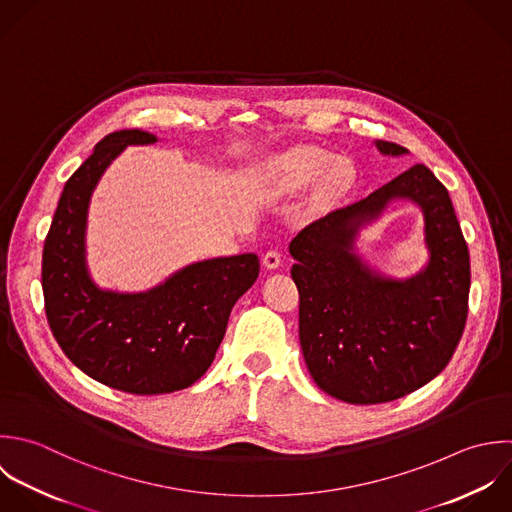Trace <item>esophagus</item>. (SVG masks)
<instances>
[{"instance_id":"1","label":"esophagus","mask_w":512,"mask_h":512,"mask_svg":"<svg viewBox=\"0 0 512 512\" xmlns=\"http://www.w3.org/2000/svg\"><path fill=\"white\" fill-rule=\"evenodd\" d=\"M263 265L267 269H277L281 265V253L275 251V249H269L265 255H263Z\"/></svg>"}]
</instances>
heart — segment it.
<instances>
[{"instance_id": "1", "label": "heart", "mask_w": 512, "mask_h": 512, "mask_svg": "<svg viewBox=\"0 0 512 512\" xmlns=\"http://www.w3.org/2000/svg\"><path fill=\"white\" fill-rule=\"evenodd\" d=\"M275 175L285 189L307 187L319 176L315 203L321 207L333 205L353 179V171L345 159H335L333 153L315 145H299L283 153L275 161Z\"/></svg>"}]
</instances>
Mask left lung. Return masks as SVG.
I'll list each match as a JSON object with an SVG mask.
<instances>
[{
  "mask_svg": "<svg viewBox=\"0 0 512 512\" xmlns=\"http://www.w3.org/2000/svg\"><path fill=\"white\" fill-rule=\"evenodd\" d=\"M383 155L405 147L375 141ZM393 198L424 211L430 263L399 282L375 274L354 253L358 229ZM299 289V341L321 391L379 405L433 381L451 361L467 323L471 261L449 191L421 163L369 197L335 209L291 241Z\"/></svg>",
  "mask_w": 512,
  "mask_h": 512,
  "instance_id": "left-lung-1",
  "label": "left lung"
}]
</instances>
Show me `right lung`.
<instances>
[{
	"label": "right lung",
	"mask_w": 512,
	"mask_h": 512,
	"mask_svg": "<svg viewBox=\"0 0 512 512\" xmlns=\"http://www.w3.org/2000/svg\"><path fill=\"white\" fill-rule=\"evenodd\" d=\"M153 133L105 135L67 179L43 245L45 315L69 361L91 379L131 395H163L205 375L237 299L255 283L259 257L243 253L187 265L145 293L99 289L85 263L91 193L127 145Z\"/></svg>",
	"instance_id": "add662e5"
}]
</instances>
